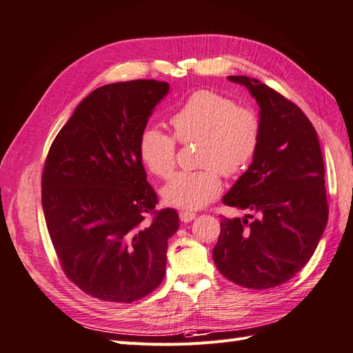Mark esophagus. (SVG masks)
<instances>
[{
	"instance_id": "obj_1",
	"label": "esophagus",
	"mask_w": 353,
	"mask_h": 353,
	"mask_svg": "<svg viewBox=\"0 0 353 353\" xmlns=\"http://www.w3.org/2000/svg\"><path fill=\"white\" fill-rule=\"evenodd\" d=\"M179 218H180V221H182V223H191V221L195 218V214H194V212L183 210V212H180V214H179Z\"/></svg>"
}]
</instances>
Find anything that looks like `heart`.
I'll return each mask as SVG.
<instances>
[{
    "label": "heart",
    "mask_w": 353,
    "mask_h": 353,
    "mask_svg": "<svg viewBox=\"0 0 353 353\" xmlns=\"http://www.w3.org/2000/svg\"><path fill=\"white\" fill-rule=\"evenodd\" d=\"M174 137L147 126L138 138V154L152 174L167 179L177 163L180 144L199 143L196 163L200 170L177 173L162 188L170 206L199 209L218 196L223 179L239 177L256 158L261 123L250 106L237 105L214 90L194 92L170 117Z\"/></svg>",
    "instance_id": "obj_1"
}]
</instances>
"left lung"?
<instances>
[{"instance_id":"left-lung-1","label":"left lung","mask_w":353,"mask_h":353,"mask_svg":"<svg viewBox=\"0 0 353 353\" xmlns=\"http://www.w3.org/2000/svg\"><path fill=\"white\" fill-rule=\"evenodd\" d=\"M260 105L256 158L223 203L248 210L221 218L212 251L216 269L242 288H276L313 256L326 227L325 165L314 126L296 103L256 78L228 77Z\"/></svg>"}]
</instances>
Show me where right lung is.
Masks as SVG:
<instances>
[{
	"mask_svg": "<svg viewBox=\"0 0 353 353\" xmlns=\"http://www.w3.org/2000/svg\"><path fill=\"white\" fill-rule=\"evenodd\" d=\"M168 83L99 87L78 105L46 154L42 206L63 272L90 296L129 304L165 275L174 209L158 210L138 138Z\"/></svg>",
	"mask_w": 353,
	"mask_h": 353,
	"instance_id": "add662e5",
	"label": "right lung"
}]
</instances>
